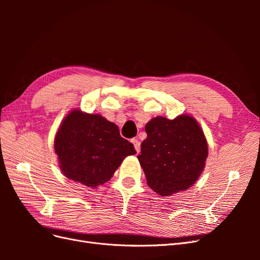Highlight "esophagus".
Masks as SVG:
<instances>
[{
    "instance_id": "34e87169",
    "label": "esophagus",
    "mask_w": 260,
    "mask_h": 260,
    "mask_svg": "<svg viewBox=\"0 0 260 260\" xmlns=\"http://www.w3.org/2000/svg\"><path fill=\"white\" fill-rule=\"evenodd\" d=\"M131 142L133 143V145H135L136 151H137L138 153H140V149H141V143H140V141H139L138 139H132Z\"/></svg>"
}]
</instances>
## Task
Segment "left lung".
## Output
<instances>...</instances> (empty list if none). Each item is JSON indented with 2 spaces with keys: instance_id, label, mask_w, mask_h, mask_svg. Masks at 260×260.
<instances>
[{
  "instance_id": "obj_1",
  "label": "left lung",
  "mask_w": 260,
  "mask_h": 260,
  "mask_svg": "<svg viewBox=\"0 0 260 260\" xmlns=\"http://www.w3.org/2000/svg\"><path fill=\"white\" fill-rule=\"evenodd\" d=\"M145 132L138 159L148 186L160 196H170L195 184L208 156L198 120L186 114L175 119L157 116L145 124Z\"/></svg>"
}]
</instances>
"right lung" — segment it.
<instances>
[{
    "instance_id": "1",
    "label": "right lung",
    "mask_w": 260,
    "mask_h": 260,
    "mask_svg": "<svg viewBox=\"0 0 260 260\" xmlns=\"http://www.w3.org/2000/svg\"><path fill=\"white\" fill-rule=\"evenodd\" d=\"M54 151L62 175L92 188L111 180L125 157L137 153L133 144L120 137L117 124L78 108L62 119Z\"/></svg>"
}]
</instances>
